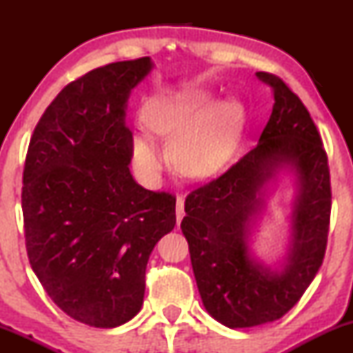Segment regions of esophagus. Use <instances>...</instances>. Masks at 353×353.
Returning a JSON list of instances; mask_svg holds the SVG:
<instances>
[{
    "instance_id": "34e87169",
    "label": "esophagus",
    "mask_w": 353,
    "mask_h": 353,
    "mask_svg": "<svg viewBox=\"0 0 353 353\" xmlns=\"http://www.w3.org/2000/svg\"><path fill=\"white\" fill-rule=\"evenodd\" d=\"M182 217H184V199H182V196H177V201H176V221H177V225L181 224Z\"/></svg>"
}]
</instances>
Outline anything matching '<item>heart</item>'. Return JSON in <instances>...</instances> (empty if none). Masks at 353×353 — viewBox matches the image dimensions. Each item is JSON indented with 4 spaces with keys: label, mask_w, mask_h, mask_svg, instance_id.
Returning a JSON list of instances; mask_svg holds the SVG:
<instances>
[{
    "label": "heart",
    "mask_w": 353,
    "mask_h": 353,
    "mask_svg": "<svg viewBox=\"0 0 353 353\" xmlns=\"http://www.w3.org/2000/svg\"><path fill=\"white\" fill-rule=\"evenodd\" d=\"M236 109L221 103L210 109L209 99L189 92L157 99L145 116V124L159 136L172 137L169 154L174 168L190 177L216 172L229 157ZM132 159L145 179H156L163 168V154L151 136L136 134Z\"/></svg>",
    "instance_id": "b5f03b06"
}]
</instances>
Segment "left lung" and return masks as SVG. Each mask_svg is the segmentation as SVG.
Listing matches in <instances>:
<instances>
[{
  "instance_id": "8db88e82",
  "label": "left lung",
  "mask_w": 353,
  "mask_h": 353,
  "mask_svg": "<svg viewBox=\"0 0 353 353\" xmlns=\"http://www.w3.org/2000/svg\"><path fill=\"white\" fill-rule=\"evenodd\" d=\"M272 89V114L259 144L228 172L185 197L181 229L205 310L229 329L262 325L285 315L314 281L325 255L330 172L314 121L279 76L257 72ZM282 168L296 176L291 242L277 268L250 252L266 188Z\"/></svg>"
}]
</instances>
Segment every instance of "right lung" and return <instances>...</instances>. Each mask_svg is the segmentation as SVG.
Instances as JSON below:
<instances>
[{
  "label": "right lung",
  "instance_id": "1",
  "mask_svg": "<svg viewBox=\"0 0 353 353\" xmlns=\"http://www.w3.org/2000/svg\"><path fill=\"white\" fill-rule=\"evenodd\" d=\"M151 58L89 71L56 96L34 128L23 172L30 264L52 302L78 322L123 325L141 310L145 265L176 225V197L132 179L131 91Z\"/></svg>",
  "mask_w": 353,
  "mask_h": 353
}]
</instances>
